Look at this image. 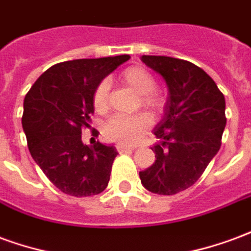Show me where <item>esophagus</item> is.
<instances>
[{
  "instance_id": "34e87169",
  "label": "esophagus",
  "mask_w": 251,
  "mask_h": 251,
  "mask_svg": "<svg viewBox=\"0 0 251 251\" xmlns=\"http://www.w3.org/2000/svg\"><path fill=\"white\" fill-rule=\"evenodd\" d=\"M117 151L120 153L129 152V151H134V147H127V145H122V144H118L117 145Z\"/></svg>"
}]
</instances>
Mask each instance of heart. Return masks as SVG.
Segmentation results:
<instances>
[{
	"instance_id": "obj_1",
	"label": "heart",
	"mask_w": 251,
	"mask_h": 251,
	"mask_svg": "<svg viewBox=\"0 0 251 251\" xmlns=\"http://www.w3.org/2000/svg\"><path fill=\"white\" fill-rule=\"evenodd\" d=\"M122 80L127 87L140 95V102L152 113H157L164 106V99L158 91H156L157 82L145 67L133 66L122 72ZM109 80H100L93 93L94 109L99 114H103L109 109ZM151 126V118L145 114L134 117L113 115L104 125V137L109 141H115L122 145L136 144Z\"/></svg>"
}]
</instances>
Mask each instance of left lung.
I'll use <instances>...</instances> for the list:
<instances>
[{
    "label": "left lung",
    "instance_id": "obj_1",
    "mask_svg": "<svg viewBox=\"0 0 251 251\" xmlns=\"http://www.w3.org/2000/svg\"><path fill=\"white\" fill-rule=\"evenodd\" d=\"M169 88L165 114L154 129L161 140L154 163L140 172L153 194L175 195L194 185L222 145L226 126L225 95L200 67L183 59L142 55Z\"/></svg>",
    "mask_w": 251,
    "mask_h": 251
}]
</instances>
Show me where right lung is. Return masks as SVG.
Here are the masks:
<instances>
[{
	"mask_svg": "<svg viewBox=\"0 0 251 251\" xmlns=\"http://www.w3.org/2000/svg\"><path fill=\"white\" fill-rule=\"evenodd\" d=\"M129 59L120 55L57 63L25 95L21 121L30 156L64 194L93 196L109 184L115 148L95 141L87 147L82 131L91 127L97 84Z\"/></svg>",
	"mask_w": 251,
	"mask_h": 251,
	"instance_id": "right-lung-1",
	"label": "right lung"
}]
</instances>
